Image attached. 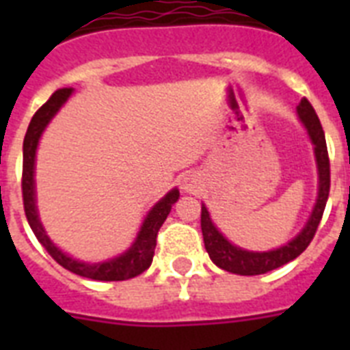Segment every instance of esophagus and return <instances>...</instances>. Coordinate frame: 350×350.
Returning a JSON list of instances; mask_svg holds the SVG:
<instances>
[{"label":"esophagus","instance_id":"1","mask_svg":"<svg viewBox=\"0 0 350 350\" xmlns=\"http://www.w3.org/2000/svg\"><path fill=\"white\" fill-rule=\"evenodd\" d=\"M200 185H202V180L194 172H189V174L181 178V187H183L185 192H198L200 191Z\"/></svg>","mask_w":350,"mask_h":350}]
</instances>
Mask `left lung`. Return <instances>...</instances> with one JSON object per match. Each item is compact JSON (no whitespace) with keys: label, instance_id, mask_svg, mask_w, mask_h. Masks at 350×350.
<instances>
[{"label":"left lung","instance_id":"1","mask_svg":"<svg viewBox=\"0 0 350 350\" xmlns=\"http://www.w3.org/2000/svg\"><path fill=\"white\" fill-rule=\"evenodd\" d=\"M299 120L309 131V136L314 143L316 161H318V174H320V191H318V202L314 205V211L310 214V219L305 225V229L287 245H283L276 250L269 252H249L232 245L224 238L214 224L211 221L208 211L205 205L202 207V232L203 243L207 249L211 260L227 272L239 274V276H256V274H265L269 271H274L278 267L285 265L294 258H298L304 252L309 243L314 238L318 225L321 221L323 211H325L327 200H329V191H331V161H329V152H327L325 132L321 129V123L318 120V114L312 109L307 98L299 101L298 105Z\"/></svg>","mask_w":350,"mask_h":350}]
</instances>
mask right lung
Returning <instances> with one entry per match:
<instances>
[{
  "instance_id": "add662e5",
  "label": "right lung",
  "mask_w": 350,
  "mask_h": 350,
  "mask_svg": "<svg viewBox=\"0 0 350 350\" xmlns=\"http://www.w3.org/2000/svg\"><path fill=\"white\" fill-rule=\"evenodd\" d=\"M72 89H59L43 103V105L36 111V114L30 120V125L27 129L23 139V174H21V192H23V207L25 216L29 219V225L32 232L36 234V238L46 252L54 258L62 267H65L67 271L78 274V276L90 278V280H100V282H123V280H131L134 276H139L142 272H145L152 263L154 249H156V238H158L159 227L163 225V221L169 216L170 208L178 202L180 192L178 189L170 191L167 196L159 203L154 205V208L148 213L147 219L143 221V227L137 234L136 241L131 249L126 250L125 254L118 256L114 260L105 261V263H83V261H76L72 258H68L67 254H63L62 250L57 249L56 245L52 243L49 236L45 234L41 221L38 219V213H36V200H34V158L36 148H38V142L43 129L46 123L52 120V116L59 111V107L67 101Z\"/></svg>"
}]
</instances>
